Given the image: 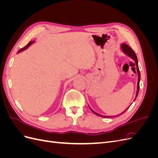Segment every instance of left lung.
<instances>
[{
    "instance_id": "8db88e82",
    "label": "left lung",
    "mask_w": 158,
    "mask_h": 158,
    "mask_svg": "<svg viewBox=\"0 0 158 158\" xmlns=\"http://www.w3.org/2000/svg\"><path fill=\"white\" fill-rule=\"evenodd\" d=\"M121 49L122 51L125 52V53L126 55H127L128 56H130L131 59H132L134 60L135 61V64H136V70H137V73H138V83H137V91H136V97L135 98V99H134V101H135L137 96H138V92H139V89H140V70H139V68H138V59H137V56H136V55L135 52H134V51L130 47H129L128 45H127L126 44H121ZM130 107V106H129ZM129 107L128 108H127L125 111H124L123 113H121V114H118V115H115V116H105V115H102V114H98L96 112H95L94 110H92V109H91L90 107V109L92 110V111L96 114V115L98 116H99V117H103V118H110V117H116V116H118V115H121V114H122L123 113H125L127 110L129 108Z\"/></svg>"
}]
</instances>
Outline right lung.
Segmentation results:
<instances>
[{"label": "right lung", "mask_w": 158, "mask_h": 158, "mask_svg": "<svg viewBox=\"0 0 158 158\" xmlns=\"http://www.w3.org/2000/svg\"><path fill=\"white\" fill-rule=\"evenodd\" d=\"M33 43H34V41H30L29 44H28L25 47H23V48H22V49H21L20 50H19L18 51V53H19V52H22V51H24V50H26V49H27L28 47H29L32 44H33Z\"/></svg>", "instance_id": "right-lung-1"}]
</instances>
